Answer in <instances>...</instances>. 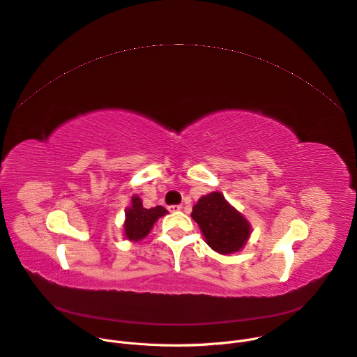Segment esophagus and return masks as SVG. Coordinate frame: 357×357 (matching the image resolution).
Returning <instances> with one entry per match:
<instances>
[{"instance_id":"obj_1","label":"esophagus","mask_w":357,"mask_h":357,"mask_svg":"<svg viewBox=\"0 0 357 357\" xmlns=\"http://www.w3.org/2000/svg\"><path fill=\"white\" fill-rule=\"evenodd\" d=\"M168 209H169L171 212H178V211L182 209V205H171V206H168Z\"/></svg>"}]
</instances>
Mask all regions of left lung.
Listing matches in <instances>:
<instances>
[{"label":"left lung","mask_w":357,"mask_h":357,"mask_svg":"<svg viewBox=\"0 0 357 357\" xmlns=\"http://www.w3.org/2000/svg\"><path fill=\"white\" fill-rule=\"evenodd\" d=\"M190 216L199 225L206 243L220 255L239 252L252 232L246 218L220 192L202 197L193 206Z\"/></svg>","instance_id":"left-lung-1"}]
</instances>
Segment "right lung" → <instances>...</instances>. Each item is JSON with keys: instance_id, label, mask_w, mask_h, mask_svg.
I'll return each instance as SVG.
<instances>
[{"instance_id": "add662e5", "label": "right lung", "mask_w": 357, "mask_h": 357, "mask_svg": "<svg viewBox=\"0 0 357 357\" xmlns=\"http://www.w3.org/2000/svg\"><path fill=\"white\" fill-rule=\"evenodd\" d=\"M168 211L164 206H155L151 209L144 208L142 201L138 195L132 197L131 206L125 211V222H123V235L126 239L138 242L144 239L152 229L153 223L160 218L167 215Z\"/></svg>"}]
</instances>
